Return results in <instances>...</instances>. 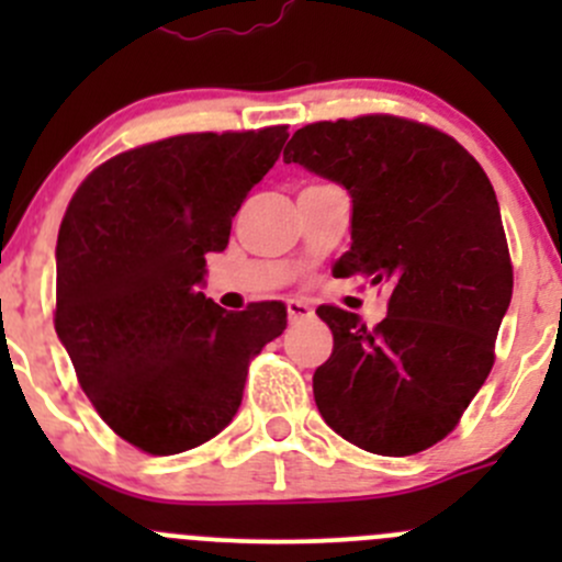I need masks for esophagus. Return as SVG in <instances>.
Here are the masks:
<instances>
[{
	"mask_svg": "<svg viewBox=\"0 0 562 562\" xmlns=\"http://www.w3.org/2000/svg\"><path fill=\"white\" fill-rule=\"evenodd\" d=\"M288 321L291 323H299V321H307V317H313V307L304 302H296V299H288Z\"/></svg>",
	"mask_w": 562,
	"mask_h": 562,
	"instance_id": "1",
	"label": "esophagus"
}]
</instances>
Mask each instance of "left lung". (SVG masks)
I'll return each instance as SVG.
<instances>
[{
    "label": "left lung",
    "instance_id": "obj_1",
    "mask_svg": "<svg viewBox=\"0 0 562 562\" xmlns=\"http://www.w3.org/2000/svg\"><path fill=\"white\" fill-rule=\"evenodd\" d=\"M282 157L348 190L350 249L334 271L391 291L375 328L317 307L334 334L313 375L317 411L359 449L418 454L457 427L495 364L514 291L495 190L451 135L389 113L307 124Z\"/></svg>",
    "mask_w": 562,
    "mask_h": 562
}]
</instances>
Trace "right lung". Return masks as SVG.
<instances>
[{
	"label": "right lung",
	"mask_w": 562,
	"mask_h": 562,
	"mask_svg": "<svg viewBox=\"0 0 562 562\" xmlns=\"http://www.w3.org/2000/svg\"><path fill=\"white\" fill-rule=\"evenodd\" d=\"M285 124L122 151L72 195L56 239L54 326L100 418L135 449L181 454L223 432L247 367L288 326L280 302L225 313L201 293Z\"/></svg>",
	"instance_id": "1"
}]
</instances>
